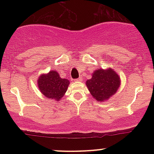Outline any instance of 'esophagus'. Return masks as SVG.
<instances>
[{"mask_svg": "<svg viewBox=\"0 0 154 154\" xmlns=\"http://www.w3.org/2000/svg\"><path fill=\"white\" fill-rule=\"evenodd\" d=\"M75 80H76V81H77V82H81V81H82V77H79V78L76 79H75Z\"/></svg>", "mask_w": 154, "mask_h": 154, "instance_id": "34e87169", "label": "esophagus"}]
</instances>
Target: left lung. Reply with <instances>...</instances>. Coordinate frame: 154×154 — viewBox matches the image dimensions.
Instances as JSON below:
<instances>
[{"mask_svg":"<svg viewBox=\"0 0 154 154\" xmlns=\"http://www.w3.org/2000/svg\"><path fill=\"white\" fill-rule=\"evenodd\" d=\"M92 75V78L88 79L86 85L95 99L103 101L115 94L120 85V78L114 70L99 69Z\"/></svg>","mask_w":154,"mask_h":154,"instance_id":"1","label":"left lung"}]
</instances>
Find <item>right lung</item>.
Listing matches in <instances>:
<instances>
[{
    "instance_id": "1",
    "label": "right lung",
    "mask_w": 154,
    "mask_h": 154,
    "mask_svg": "<svg viewBox=\"0 0 154 154\" xmlns=\"http://www.w3.org/2000/svg\"><path fill=\"white\" fill-rule=\"evenodd\" d=\"M38 83L40 92L46 98L59 100L66 92L69 81L61 78L56 71H51L47 75H40Z\"/></svg>"
}]
</instances>
